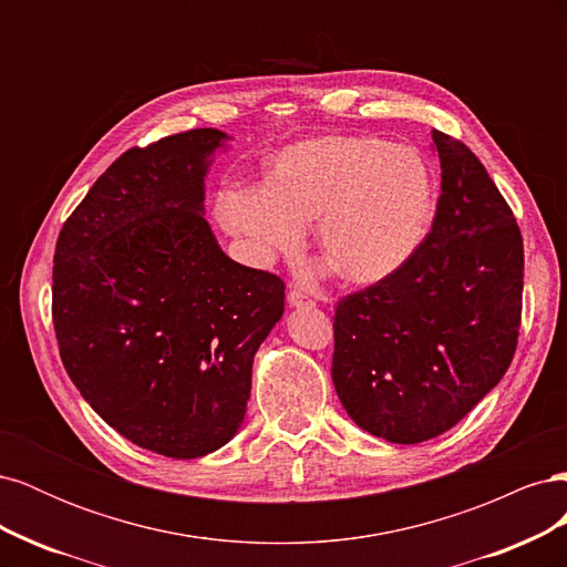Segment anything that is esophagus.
Listing matches in <instances>:
<instances>
[{
	"label": "esophagus",
	"instance_id": "esophagus-1",
	"mask_svg": "<svg viewBox=\"0 0 567 567\" xmlns=\"http://www.w3.org/2000/svg\"><path fill=\"white\" fill-rule=\"evenodd\" d=\"M288 302L293 305V307H302V305H315V300L307 296V293H302L300 288H290L288 290Z\"/></svg>",
	"mask_w": 567,
	"mask_h": 567
}]
</instances>
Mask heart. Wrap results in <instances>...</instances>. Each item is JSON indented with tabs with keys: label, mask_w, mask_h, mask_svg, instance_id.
Returning a JSON list of instances; mask_svg holds the SVG:
<instances>
[{
	"label": "heart",
	"mask_w": 567,
	"mask_h": 567,
	"mask_svg": "<svg viewBox=\"0 0 567 567\" xmlns=\"http://www.w3.org/2000/svg\"><path fill=\"white\" fill-rule=\"evenodd\" d=\"M227 229L262 255L296 250L305 225L342 279L375 284L414 255L435 217V182L414 148L379 136H321L286 148L269 186L219 198Z\"/></svg>",
	"instance_id": "obj_1"
}]
</instances>
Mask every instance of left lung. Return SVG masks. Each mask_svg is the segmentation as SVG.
<instances>
[{
	"label": "left lung",
	"instance_id": "1",
	"mask_svg": "<svg viewBox=\"0 0 567 567\" xmlns=\"http://www.w3.org/2000/svg\"><path fill=\"white\" fill-rule=\"evenodd\" d=\"M437 210L421 248L390 277L342 296L333 385L350 419L394 444L454 427L502 381L518 348L523 236L475 153L433 130Z\"/></svg>",
	"mask_w": 567,
	"mask_h": 567
}]
</instances>
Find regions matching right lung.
<instances>
[{"label": "right lung", "instance_id": "add662e5", "mask_svg": "<svg viewBox=\"0 0 567 567\" xmlns=\"http://www.w3.org/2000/svg\"><path fill=\"white\" fill-rule=\"evenodd\" d=\"M225 134L200 127L134 146L63 221L51 319L84 400L136 447L205 456L244 423L252 357L286 284L219 250L203 175Z\"/></svg>", "mask_w": 567, "mask_h": 567}]
</instances>
